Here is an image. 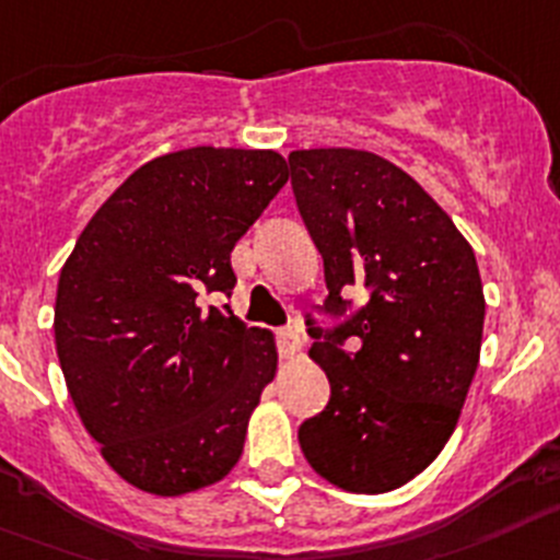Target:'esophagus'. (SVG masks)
Instances as JSON below:
<instances>
[{
	"label": "esophagus",
	"instance_id": "esophagus-1",
	"mask_svg": "<svg viewBox=\"0 0 560 560\" xmlns=\"http://www.w3.org/2000/svg\"><path fill=\"white\" fill-rule=\"evenodd\" d=\"M277 343H280V355L283 358H296L302 352V338L300 332L285 327V330L277 332Z\"/></svg>",
	"mask_w": 560,
	"mask_h": 560
}]
</instances>
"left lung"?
I'll use <instances>...</instances> for the list:
<instances>
[{"label":"left lung","instance_id":"left-lung-1","mask_svg":"<svg viewBox=\"0 0 560 560\" xmlns=\"http://www.w3.org/2000/svg\"><path fill=\"white\" fill-rule=\"evenodd\" d=\"M291 186L325 258L332 332L307 322L330 402L300 428L327 483L383 494L428 469L453 435L480 361L486 296L475 253L417 179L366 150H296ZM351 347L343 348L342 341Z\"/></svg>","mask_w":560,"mask_h":560}]
</instances>
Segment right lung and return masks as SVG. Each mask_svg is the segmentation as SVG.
Returning <instances> with one entry per match:
<instances>
[{
	"label": "right lung",
	"mask_w": 560,
	"mask_h": 560,
	"mask_svg": "<svg viewBox=\"0 0 560 560\" xmlns=\"http://www.w3.org/2000/svg\"><path fill=\"white\" fill-rule=\"evenodd\" d=\"M285 179L275 150L168 152L107 197L60 269L66 388L107 466L147 494L219 483L244 453L277 343L205 296L233 291L235 241Z\"/></svg>",
	"instance_id": "right-lung-1"
}]
</instances>
